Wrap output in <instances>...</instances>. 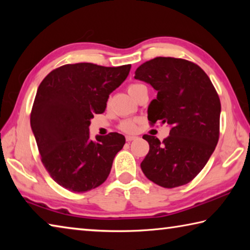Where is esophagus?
<instances>
[{
    "instance_id": "1",
    "label": "esophagus",
    "mask_w": 250,
    "mask_h": 250,
    "mask_svg": "<svg viewBox=\"0 0 250 250\" xmlns=\"http://www.w3.org/2000/svg\"><path fill=\"white\" fill-rule=\"evenodd\" d=\"M134 139H137V137H133V135H126V137H125V140L128 141V142L133 141Z\"/></svg>"
}]
</instances>
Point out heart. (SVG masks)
I'll return each mask as SVG.
<instances>
[{"label":"heart","mask_w":250,"mask_h":250,"mask_svg":"<svg viewBox=\"0 0 250 250\" xmlns=\"http://www.w3.org/2000/svg\"><path fill=\"white\" fill-rule=\"evenodd\" d=\"M141 86H142V84H140V83L130 84L129 88H128L129 94L133 92L135 89H138V88L141 87ZM135 128H137V125H135L134 120H125V121H122L121 125H120V129L122 131H125V132H133Z\"/></svg>","instance_id":"b5f03b06"}]
</instances>
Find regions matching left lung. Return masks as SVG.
<instances>
[{"mask_svg":"<svg viewBox=\"0 0 250 250\" xmlns=\"http://www.w3.org/2000/svg\"><path fill=\"white\" fill-rule=\"evenodd\" d=\"M134 78L158 92L147 108V119L171 126L163 142L143 135L150 150L141 163L142 172L162 188L188 184L203 170L218 142L221 101L213 83L200 66L173 57L143 62Z\"/></svg>","mask_w":250,"mask_h":250,"instance_id":"1","label":"left lung"}]
</instances>
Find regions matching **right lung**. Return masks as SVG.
Here are the masks:
<instances>
[{"instance_id":"1","label":"right lung","mask_w":250,"mask_h":250,"mask_svg":"<svg viewBox=\"0 0 250 250\" xmlns=\"http://www.w3.org/2000/svg\"><path fill=\"white\" fill-rule=\"evenodd\" d=\"M131 65L91 62L54 69L41 83L31 113V128L46 170L64 188L83 193L107 180L125 138L117 132L89 135L90 120L103 113L109 95L128 77Z\"/></svg>"}]
</instances>
